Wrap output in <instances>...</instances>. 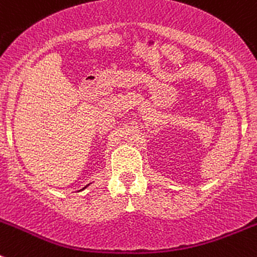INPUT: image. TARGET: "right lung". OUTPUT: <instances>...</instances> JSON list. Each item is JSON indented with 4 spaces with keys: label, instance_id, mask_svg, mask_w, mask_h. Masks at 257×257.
<instances>
[{
    "label": "right lung",
    "instance_id": "obj_1",
    "mask_svg": "<svg viewBox=\"0 0 257 257\" xmlns=\"http://www.w3.org/2000/svg\"><path fill=\"white\" fill-rule=\"evenodd\" d=\"M84 188H85V187H84ZM84 188H83V189H84Z\"/></svg>",
    "mask_w": 257,
    "mask_h": 257
}]
</instances>
